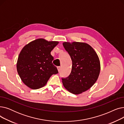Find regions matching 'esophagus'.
<instances>
[{
  "instance_id": "obj_1",
  "label": "esophagus",
  "mask_w": 124,
  "mask_h": 124,
  "mask_svg": "<svg viewBox=\"0 0 124 124\" xmlns=\"http://www.w3.org/2000/svg\"><path fill=\"white\" fill-rule=\"evenodd\" d=\"M57 69H58V70L59 72H60V70H61V67L60 66H58L57 67Z\"/></svg>"
}]
</instances>
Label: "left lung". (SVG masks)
Returning a JSON list of instances; mask_svg holds the SVG:
<instances>
[{"mask_svg":"<svg viewBox=\"0 0 124 124\" xmlns=\"http://www.w3.org/2000/svg\"><path fill=\"white\" fill-rule=\"evenodd\" d=\"M63 45L72 62L71 73L62 78L63 86L71 93L80 94L89 89L98 78L101 70L99 58L85 43L65 42Z\"/></svg>","mask_w":124,"mask_h":124,"instance_id":"left-lung-1","label":"left lung"}]
</instances>
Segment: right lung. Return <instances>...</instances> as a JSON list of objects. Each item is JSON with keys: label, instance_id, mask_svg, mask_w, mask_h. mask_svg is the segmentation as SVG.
<instances>
[{"label": "right lung", "instance_id": "1", "mask_svg": "<svg viewBox=\"0 0 124 124\" xmlns=\"http://www.w3.org/2000/svg\"><path fill=\"white\" fill-rule=\"evenodd\" d=\"M59 42L38 39L22 49L16 64L17 73L23 83L32 89L44 86L50 77L58 73L52 63L51 52Z\"/></svg>", "mask_w": 124, "mask_h": 124}]
</instances>
